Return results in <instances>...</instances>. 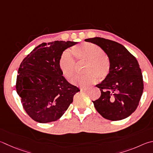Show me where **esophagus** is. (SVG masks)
Returning <instances> with one entry per match:
<instances>
[{"label":"esophagus","mask_w":153,"mask_h":153,"mask_svg":"<svg viewBox=\"0 0 153 153\" xmlns=\"http://www.w3.org/2000/svg\"><path fill=\"white\" fill-rule=\"evenodd\" d=\"M80 90H81V91H87L88 90V89L86 88H80Z\"/></svg>","instance_id":"esophagus-1"}]
</instances>
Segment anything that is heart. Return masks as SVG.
I'll list each match as a JSON object with an SVG mask.
<instances>
[{
  "label": "heart",
  "instance_id": "obj_1",
  "mask_svg": "<svg viewBox=\"0 0 153 153\" xmlns=\"http://www.w3.org/2000/svg\"><path fill=\"white\" fill-rule=\"evenodd\" d=\"M72 51L78 61L86 62L85 75L77 76L72 79L74 85L84 87L96 83L99 79H105L109 76L111 63L108 56L99 46L91 43H84L74 47ZM59 68L63 76L70 80L76 72V62L71 54L65 51L61 55Z\"/></svg>",
  "mask_w": 153,
  "mask_h": 153
}]
</instances>
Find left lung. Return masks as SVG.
<instances>
[{"label":"left lung","instance_id":"8db88e82","mask_svg":"<svg viewBox=\"0 0 153 153\" xmlns=\"http://www.w3.org/2000/svg\"><path fill=\"white\" fill-rule=\"evenodd\" d=\"M98 45L111 63L109 76L96 86L101 96L92 101L98 113L110 120H120L134 112L144 89L143 75L138 61L125 47L101 37L86 39Z\"/></svg>","mask_w":153,"mask_h":153}]
</instances>
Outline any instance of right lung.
I'll return each instance as SVG.
<instances>
[{"label": "right lung", "instance_id": "obj_1", "mask_svg": "<svg viewBox=\"0 0 153 153\" xmlns=\"http://www.w3.org/2000/svg\"><path fill=\"white\" fill-rule=\"evenodd\" d=\"M74 41L43 43L21 62L16 89L25 110L33 120L48 123L63 116L79 89L69 83L61 72L59 61Z\"/></svg>", "mask_w": 153, "mask_h": 153}]
</instances>
